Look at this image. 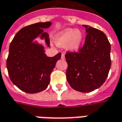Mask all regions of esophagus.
<instances>
[{
    "label": "esophagus",
    "instance_id": "1",
    "mask_svg": "<svg viewBox=\"0 0 122 122\" xmlns=\"http://www.w3.org/2000/svg\"><path fill=\"white\" fill-rule=\"evenodd\" d=\"M61 59H65V55H64V53H62V54H61Z\"/></svg>",
    "mask_w": 122,
    "mask_h": 122
}]
</instances>
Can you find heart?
Masks as SVG:
<instances>
[{
	"instance_id": "1",
	"label": "heart",
	"mask_w": 122,
	"mask_h": 122,
	"mask_svg": "<svg viewBox=\"0 0 122 122\" xmlns=\"http://www.w3.org/2000/svg\"><path fill=\"white\" fill-rule=\"evenodd\" d=\"M83 40V34L75 29H67L61 31L56 40V44L59 47L68 48L73 51H78Z\"/></svg>"
}]
</instances>
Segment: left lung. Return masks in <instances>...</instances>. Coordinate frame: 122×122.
<instances>
[{
    "label": "left lung",
    "instance_id": "8db88e82",
    "mask_svg": "<svg viewBox=\"0 0 122 122\" xmlns=\"http://www.w3.org/2000/svg\"><path fill=\"white\" fill-rule=\"evenodd\" d=\"M85 44L78 52H67L66 76L75 91L90 92L105 82L111 67L110 43L103 31L89 25Z\"/></svg>",
    "mask_w": 122,
    "mask_h": 122
}]
</instances>
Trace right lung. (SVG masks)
Listing matches in <instances>:
<instances>
[{"mask_svg": "<svg viewBox=\"0 0 122 122\" xmlns=\"http://www.w3.org/2000/svg\"><path fill=\"white\" fill-rule=\"evenodd\" d=\"M51 25V23L46 22L25 26L17 32L10 44L6 61L8 75L14 85L27 93H37L46 89L50 75L61 59V53L47 57L43 47L33 42L40 36L49 47V34L43 29Z\"/></svg>", "mask_w": 122, "mask_h": 122, "instance_id": "right-lung-1", "label": "right lung"}]
</instances>
